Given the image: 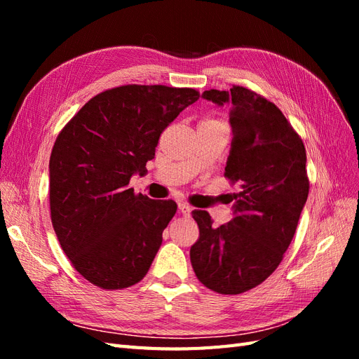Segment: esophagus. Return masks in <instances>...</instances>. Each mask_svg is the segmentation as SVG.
<instances>
[{
	"label": "esophagus",
	"instance_id": "34e87169",
	"mask_svg": "<svg viewBox=\"0 0 359 359\" xmlns=\"http://www.w3.org/2000/svg\"><path fill=\"white\" fill-rule=\"evenodd\" d=\"M178 210H180V212L184 217H190V214H191V206L189 203H186V202L178 203Z\"/></svg>",
	"mask_w": 359,
	"mask_h": 359
}]
</instances>
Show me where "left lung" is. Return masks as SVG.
Wrapping results in <instances>:
<instances>
[{"mask_svg":"<svg viewBox=\"0 0 359 359\" xmlns=\"http://www.w3.org/2000/svg\"><path fill=\"white\" fill-rule=\"evenodd\" d=\"M202 97L233 104L224 178L238 182L241 191L233 196L229 223L214 227L206 211L191 212L199 238L190 260L205 287L238 295L264 283L292 243L310 189L306 147L283 112L245 86L210 90Z\"/></svg>","mask_w":359,"mask_h":359,"instance_id":"8db88e82","label":"left lung"}]
</instances>
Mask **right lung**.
Here are the masks:
<instances>
[{"mask_svg":"<svg viewBox=\"0 0 359 359\" xmlns=\"http://www.w3.org/2000/svg\"><path fill=\"white\" fill-rule=\"evenodd\" d=\"M194 88L121 85L86 102L62 127L49 160L50 220L73 268L107 290L139 283L177 203L128 189L160 135L199 99Z\"/></svg>","mask_w":359,"mask_h":359,"instance_id":"1","label":"right lung"}]
</instances>
